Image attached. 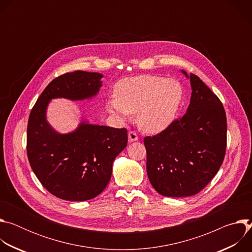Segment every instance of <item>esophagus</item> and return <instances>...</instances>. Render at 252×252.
<instances>
[{"instance_id": "obj_1", "label": "esophagus", "mask_w": 252, "mask_h": 252, "mask_svg": "<svg viewBox=\"0 0 252 252\" xmlns=\"http://www.w3.org/2000/svg\"><path fill=\"white\" fill-rule=\"evenodd\" d=\"M137 139H138V135H137V133L135 131L131 130V131L128 132V140L129 141H135Z\"/></svg>"}]
</instances>
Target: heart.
I'll return each instance as SVG.
<instances>
[{"mask_svg": "<svg viewBox=\"0 0 252 252\" xmlns=\"http://www.w3.org/2000/svg\"><path fill=\"white\" fill-rule=\"evenodd\" d=\"M185 96L182 84L160 76L142 75L125 79L115 88V98L107 102L110 112L126 119L137 114L138 126L157 133L175 120Z\"/></svg>", "mask_w": 252, "mask_h": 252, "instance_id": "1", "label": "heart"}]
</instances>
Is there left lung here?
<instances>
[{"label":"left lung","instance_id":"obj_1","mask_svg":"<svg viewBox=\"0 0 252 252\" xmlns=\"http://www.w3.org/2000/svg\"><path fill=\"white\" fill-rule=\"evenodd\" d=\"M182 71L192 90L187 113L143 139L150 182L168 197L202 190L220 168L226 150V115L220 99L197 76Z\"/></svg>","mask_w":252,"mask_h":252}]
</instances>
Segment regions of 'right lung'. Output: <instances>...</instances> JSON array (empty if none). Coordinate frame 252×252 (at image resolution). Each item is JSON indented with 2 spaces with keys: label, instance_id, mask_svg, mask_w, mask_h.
<instances>
[{
  "label": "right lung",
  "instance_id": "obj_1",
  "mask_svg": "<svg viewBox=\"0 0 252 252\" xmlns=\"http://www.w3.org/2000/svg\"><path fill=\"white\" fill-rule=\"evenodd\" d=\"M102 75L76 70L53 80L29 117L27 154L32 171L55 196L85 201L97 196L109 184L113 162L127 145L126 128L91 125L83 121L76 130L57 132L47 122L53 98L83 100L94 96Z\"/></svg>",
  "mask_w": 252,
  "mask_h": 252
}]
</instances>
